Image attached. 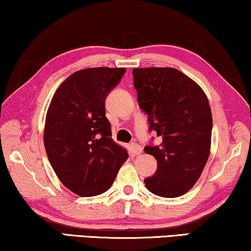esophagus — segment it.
Here are the masks:
<instances>
[{
    "label": "esophagus",
    "mask_w": 251,
    "mask_h": 251,
    "mask_svg": "<svg viewBox=\"0 0 251 251\" xmlns=\"http://www.w3.org/2000/svg\"><path fill=\"white\" fill-rule=\"evenodd\" d=\"M130 151H131L133 155H140L143 152V148H141L140 145L133 143L130 145Z\"/></svg>",
    "instance_id": "obj_1"
}]
</instances>
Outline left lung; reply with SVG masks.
<instances>
[{"mask_svg": "<svg viewBox=\"0 0 251 251\" xmlns=\"http://www.w3.org/2000/svg\"><path fill=\"white\" fill-rule=\"evenodd\" d=\"M133 86L150 129L162 138L146 146L157 171L145 179L154 195L176 198L188 192L201 176L209 157L213 118L206 94L197 82L173 68H136Z\"/></svg>", "mask_w": 251, "mask_h": 251, "instance_id": "8db88e82", "label": "left lung"}]
</instances>
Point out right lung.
Returning a JSON list of instances; mask_svg holds the SVG:
<instances>
[{
	"instance_id": "obj_1",
	"label": "right lung",
	"mask_w": 251,
	"mask_h": 251,
	"mask_svg": "<svg viewBox=\"0 0 251 251\" xmlns=\"http://www.w3.org/2000/svg\"><path fill=\"white\" fill-rule=\"evenodd\" d=\"M125 68H88L61 83L46 113L44 145L61 182L80 197L110 189L129 155L112 139L105 100Z\"/></svg>"
}]
</instances>
